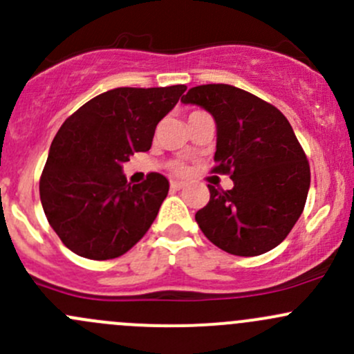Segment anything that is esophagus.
<instances>
[{"mask_svg": "<svg viewBox=\"0 0 354 354\" xmlns=\"http://www.w3.org/2000/svg\"><path fill=\"white\" fill-rule=\"evenodd\" d=\"M183 187H185L183 181H178V180L171 181V188H173V190H181Z\"/></svg>", "mask_w": 354, "mask_h": 354, "instance_id": "1", "label": "esophagus"}]
</instances>
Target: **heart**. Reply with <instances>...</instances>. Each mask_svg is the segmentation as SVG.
I'll use <instances>...</instances> for the list:
<instances>
[{"instance_id":"obj_1","label":"heart","mask_w":354,"mask_h":354,"mask_svg":"<svg viewBox=\"0 0 354 354\" xmlns=\"http://www.w3.org/2000/svg\"><path fill=\"white\" fill-rule=\"evenodd\" d=\"M174 169H176V173H183L185 166L183 164H176V166H174Z\"/></svg>"}]
</instances>
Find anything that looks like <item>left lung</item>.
Here are the masks:
<instances>
[{
  "label": "left lung",
  "mask_w": 354,
  "mask_h": 354,
  "mask_svg": "<svg viewBox=\"0 0 354 354\" xmlns=\"http://www.w3.org/2000/svg\"><path fill=\"white\" fill-rule=\"evenodd\" d=\"M216 121V173L231 190L210 185V200L195 214L202 233L231 255L255 257L283 243L299 219L310 188V166L279 109L226 84L198 85L181 97Z\"/></svg>",
  "instance_id": "1"
}]
</instances>
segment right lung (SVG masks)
<instances>
[{
  "label": "right lung",
  "instance_id": "right-lung-1",
  "mask_svg": "<svg viewBox=\"0 0 354 354\" xmlns=\"http://www.w3.org/2000/svg\"><path fill=\"white\" fill-rule=\"evenodd\" d=\"M185 85L120 87L85 102L62 124L49 149L39 194L49 224L66 248L91 260L123 255L154 223L169 181L151 173L131 185L123 164L147 152L157 123Z\"/></svg>",
  "mask_w": 354,
  "mask_h": 354
}]
</instances>
